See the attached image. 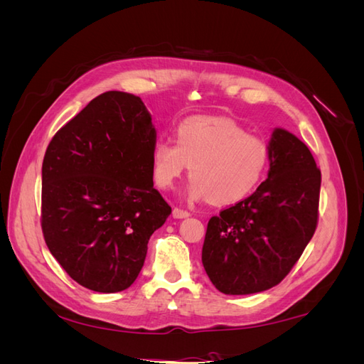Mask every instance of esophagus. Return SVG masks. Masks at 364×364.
<instances>
[{"label": "esophagus", "instance_id": "34e87169", "mask_svg": "<svg viewBox=\"0 0 364 364\" xmlns=\"http://www.w3.org/2000/svg\"><path fill=\"white\" fill-rule=\"evenodd\" d=\"M173 217L174 218H185V217H190V213L185 211V209H181V208H174L173 209Z\"/></svg>", "mask_w": 364, "mask_h": 364}]
</instances>
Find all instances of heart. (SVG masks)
<instances>
[{"mask_svg": "<svg viewBox=\"0 0 364 364\" xmlns=\"http://www.w3.org/2000/svg\"><path fill=\"white\" fill-rule=\"evenodd\" d=\"M269 164L267 142L245 134L226 117H191L176 127V144L158 139L151 147L153 181L171 188L191 165L190 199L217 205L243 200L262 179Z\"/></svg>", "mask_w": 364, "mask_h": 364, "instance_id": "heart-1", "label": "heart"}]
</instances>
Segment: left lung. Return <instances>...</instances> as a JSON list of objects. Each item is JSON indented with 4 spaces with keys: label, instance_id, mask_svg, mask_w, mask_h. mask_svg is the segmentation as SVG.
Masks as SVG:
<instances>
[{
    "label": "left lung",
    "instance_id": "obj_1",
    "mask_svg": "<svg viewBox=\"0 0 364 364\" xmlns=\"http://www.w3.org/2000/svg\"><path fill=\"white\" fill-rule=\"evenodd\" d=\"M267 179L208 222L202 262L218 291L252 294L278 285L301 258L318 220L321 170L304 142L274 129Z\"/></svg>",
    "mask_w": 364,
    "mask_h": 364
}]
</instances>
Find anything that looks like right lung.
<instances>
[{"instance_id":"obj_1","label":"right lung","mask_w":364,"mask_h":364,"mask_svg":"<svg viewBox=\"0 0 364 364\" xmlns=\"http://www.w3.org/2000/svg\"><path fill=\"white\" fill-rule=\"evenodd\" d=\"M156 130L141 98L107 91L58 130L42 162L43 240L70 277L98 293L129 289L150 235L171 214L153 186Z\"/></svg>"}]
</instances>
